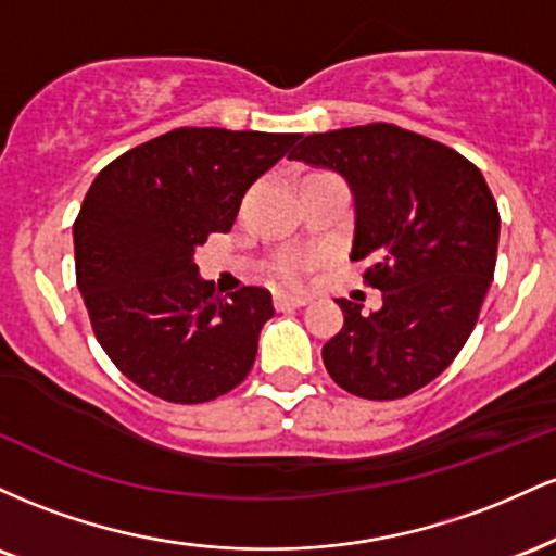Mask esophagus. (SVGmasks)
Returning a JSON list of instances; mask_svg holds the SVG:
<instances>
[{
	"instance_id": "esophagus-1",
	"label": "esophagus",
	"mask_w": 556,
	"mask_h": 556,
	"mask_svg": "<svg viewBox=\"0 0 556 556\" xmlns=\"http://www.w3.org/2000/svg\"><path fill=\"white\" fill-rule=\"evenodd\" d=\"M305 303H308V300H305V298H292V295H285V292H277V295H274V305H277L279 311L303 308Z\"/></svg>"
}]
</instances>
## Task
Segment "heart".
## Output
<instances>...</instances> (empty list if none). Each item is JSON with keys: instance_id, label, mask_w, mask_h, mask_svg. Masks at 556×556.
<instances>
[{"instance_id": "b5f03b06", "label": "heart", "mask_w": 556, "mask_h": 556, "mask_svg": "<svg viewBox=\"0 0 556 556\" xmlns=\"http://www.w3.org/2000/svg\"><path fill=\"white\" fill-rule=\"evenodd\" d=\"M303 274H305V264L298 258L285 261V264L279 266V277H282L287 285H300L303 282Z\"/></svg>"}]
</instances>
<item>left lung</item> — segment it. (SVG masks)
<instances>
[{"mask_svg": "<svg viewBox=\"0 0 556 556\" xmlns=\"http://www.w3.org/2000/svg\"><path fill=\"white\" fill-rule=\"evenodd\" d=\"M290 159L334 169L355 198L353 261L381 290L371 316L337 300L342 329L324 344L331 379L363 400H400L457 358L486 298L500 208L481 169L450 146L371 123L305 136Z\"/></svg>", "mask_w": 556, "mask_h": 556, "instance_id": "8db88e82", "label": "left lung"}]
</instances>
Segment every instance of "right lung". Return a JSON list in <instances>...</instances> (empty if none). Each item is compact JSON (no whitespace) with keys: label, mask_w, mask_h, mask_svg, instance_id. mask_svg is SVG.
<instances>
[{"label":"right lung","mask_w":556,"mask_h":556,"mask_svg":"<svg viewBox=\"0 0 556 556\" xmlns=\"http://www.w3.org/2000/svg\"><path fill=\"white\" fill-rule=\"evenodd\" d=\"M298 132L177 127L99 172L73 225L75 279L96 340L132 384L198 405L245 379L271 292L222 298L195 248L235 225L245 190Z\"/></svg>","instance_id":"1"}]
</instances>
